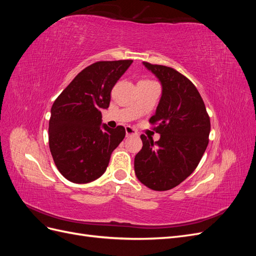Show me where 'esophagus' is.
Listing matches in <instances>:
<instances>
[{"label": "esophagus", "mask_w": 256, "mask_h": 256, "mask_svg": "<svg viewBox=\"0 0 256 256\" xmlns=\"http://www.w3.org/2000/svg\"><path fill=\"white\" fill-rule=\"evenodd\" d=\"M125 130H126V136H136V131L130 126H126L125 127Z\"/></svg>", "instance_id": "34e87169"}]
</instances>
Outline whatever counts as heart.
I'll return each mask as SVG.
<instances>
[{
	"label": "heart",
	"instance_id": "obj_1",
	"mask_svg": "<svg viewBox=\"0 0 256 256\" xmlns=\"http://www.w3.org/2000/svg\"><path fill=\"white\" fill-rule=\"evenodd\" d=\"M143 81H146V80H143Z\"/></svg>",
	"mask_w": 256,
	"mask_h": 256
}]
</instances>
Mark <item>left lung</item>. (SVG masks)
<instances>
[{
  "instance_id": "1",
  "label": "left lung",
  "mask_w": 256,
  "mask_h": 256,
  "mask_svg": "<svg viewBox=\"0 0 256 256\" xmlns=\"http://www.w3.org/2000/svg\"><path fill=\"white\" fill-rule=\"evenodd\" d=\"M143 65L162 86L156 113L157 142L141 136L142 150L134 158V172L143 184L156 191L170 190L182 182L196 168L208 145L210 120L193 83L171 67Z\"/></svg>"
}]
</instances>
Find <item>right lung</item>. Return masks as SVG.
<instances>
[{"instance_id":"obj_1","label":"right lung","mask_w":256,"mask_h":256,"mask_svg":"<svg viewBox=\"0 0 256 256\" xmlns=\"http://www.w3.org/2000/svg\"><path fill=\"white\" fill-rule=\"evenodd\" d=\"M132 64L131 60L97 62L84 68L51 108L49 147L60 173L74 184L102 176L112 152L125 138L122 126L102 124L111 90Z\"/></svg>"}]
</instances>
